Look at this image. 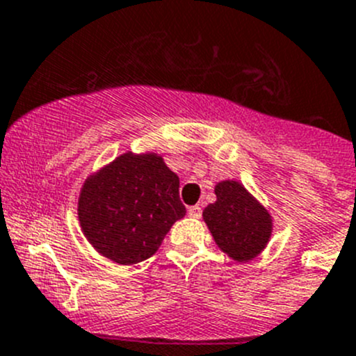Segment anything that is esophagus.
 <instances>
[{
	"mask_svg": "<svg viewBox=\"0 0 356 356\" xmlns=\"http://www.w3.org/2000/svg\"><path fill=\"white\" fill-rule=\"evenodd\" d=\"M188 214L191 216V218H200V216H202V207H200V205H193V207L188 209Z\"/></svg>",
	"mask_w": 356,
	"mask_h": 356,
	"instance_id": "esophagus-1",
	"label": "esophagus"
}]
</instances>
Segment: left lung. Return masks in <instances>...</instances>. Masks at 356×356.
<instances>
[{
	"mask_svg": "<svg viewBox=\"0 0 356 356\" xmlns=\"http://www.w3.org/2000/svg\"><path fill=\"white\" fill-rule=\"evenodd\" d=\"M214 193L202 216L218 248L238 264L257 258L270 241V212L238 181L218 182Z\"/></svg>",
	"mask_w": 356,
	"mask_h": 356,
	"instance_id": "left-lung-1",
	"label": "left lung"
}]
</instances>
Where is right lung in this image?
<instances>
[{"label":"right lung","instance_id":"right-lung-1","mask_svg":"<svg viewBox=\"0 0 356 356\" xmlns=\"http://www.w3.org/2000/svg\"><path fill=\"white\" fill-rule=\"evenodd\" d=\"M77 212L82 234L102 257L133 265L158 251L186 207L177 174L161 156L128 151L86 179Z\"/></svg>","mask_w":356,"mask_h":356}]
</instances>
